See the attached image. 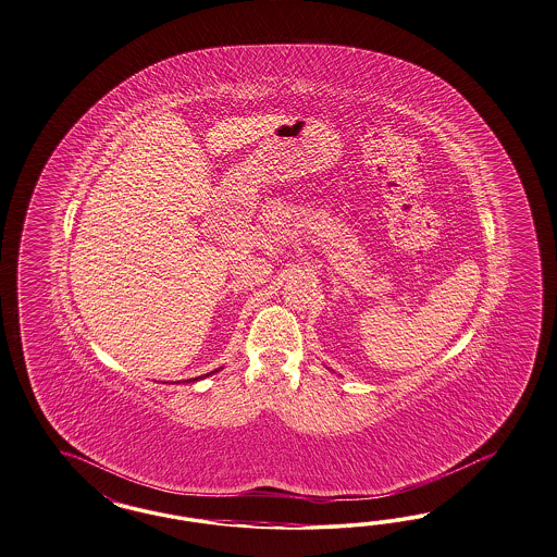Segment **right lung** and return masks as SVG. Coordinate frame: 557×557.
<instances>
[{
	"instance_id": "right-lung-1",
	"label": "right lung",
	"mask_w": 557,
	"mask_h": 557,
	"mask_svg": "<svg viewBox=\"0 0 557 557\" xmlns=\"http://www.w3.org/2000/svg\"><path fill=\"white\" fill-rule=\"evenodd\" d=\"M213 372H218V370H213ZM213 372H210V374H213ZM210 374H203V376H210ZM203 376H197V379H203ZM197 379H193V381H197ZM191 379H189V383H193ZM181 383V381H178ZM183 383H187V381H183Z\"/></svg>"
}]
</instances>
